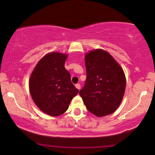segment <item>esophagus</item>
<instances>
[{
    "label": "esophagus",
    "mask_w": 155,
    "mask_h": 155,
    "mask_svg": "<svg viewBox=\"0 0 155 155\" xmlns=\"http://www.w3.org/2000/svg\"><path fill=\"white\" fill-rule=\"evenodd\" d=\"M75 87L78 89V90H80V84H75Z\"/></svg>",
    "instance_id": "esophagus-1"
}]
</instances>
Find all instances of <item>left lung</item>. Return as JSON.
I'll return each mask as SVG.
<instances>
[{"mask_svg":"<svg viewBox=\"0 0 155 155\" xmlns=\"http://www.w3.org/2000/svg\"><path fill=\"white\" fill-rule=\"evenodd\" d=\"M87 80L80 91L84 105L97 117L116 111L124 98L126 79L124 70L113 56L100 48L84 56Z\"/></svg>","mask_w":155,"mask_h":155,"instance_id":"8db88e82","label":"left lung"}]
</instances>
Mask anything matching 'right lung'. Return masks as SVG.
<instances>
[{
  "mask_svg": "<svg viewBox=\"0 0 155 155\" xmlns=\"http://www.w3.org/2000/svg\"><path fill=\"white\" fill-rule=\"evenodd\" d=\"M68 55L50 52L40 59L29 80L31 98L44 114L58 116L68 109L79 90L71 82L64 65Z\"/></svg>",
  "mask_w": 155,
  "mask_h": 155,
  "instance_id": "obj_1",
  "label": "right lung"
}]
</instances>
